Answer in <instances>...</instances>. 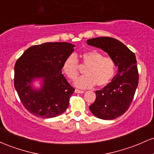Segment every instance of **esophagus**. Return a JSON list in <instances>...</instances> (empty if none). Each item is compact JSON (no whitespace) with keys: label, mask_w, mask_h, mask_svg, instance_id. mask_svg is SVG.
<instances>
[{"label":"esophagus","mask_w":154,"mask_h":154,"mask_svg":"<svg viewBox=\"0 0 154 154\" xmlns=\"http://www.w3.org/2000/svg\"><path fill=\"white\" fill-rule=\"evenodd\" d=\"M75 92L76 93H80V94H82V93H84V91H79V90H77V89H76Z\"/></svg>","instance_id":"34e87169"}]
</instances>
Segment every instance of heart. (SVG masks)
Masks as SVG:
<instances>
[{
	"mask_svg": "<svg viewBox=\"0 0 154 154\" xmlns=\"http://www.w3.org/2000/svg\"><path fill=\"white\" fill-rule=\"evenodd\" d=\"M82 63L87 68L85 75L79 77L74 84L77 88L88 89L95 85L102 88L107 85L113 79L116 72V64L110 57H105L98 51L92 50L81 55ZM62 71L69 79L74 80L78 75V61L74 54L65 59L62 64Z\"/></svg>",
	"mask_w": 154,
	"mask_h": 154,
	"instance_id": "1",
	"label": "heart"
}]
</instances>
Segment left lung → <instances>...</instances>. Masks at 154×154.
<instances>
[{"label": "left lung", "instance_id": "1", "mask_svg": "<svg viewBox=\"0 0 154 154\" xmlns=\"http://www.w3.org/2000/svg\"><path fill=\"white\" fill-rule=\"evenodd\" d=\"M87 43L107 53L118 68L112 81L103 89L95 91L96 98L89 106L96 117L114 119L129 109L138 85L135 55L122 42L109 37L89 39Z\"/></svg>", "mask_w": 154, "mask_h": 154}]
</instances>
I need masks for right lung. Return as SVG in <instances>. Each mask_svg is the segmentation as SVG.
<instances>
[{"instance_id": "right-lung-1", "label": "right lung", "mask_w": 154, "mask_h": 154, "mask_svg": "<svg viewBox=\"0 0 154 154\" xmlns=\"http://www.w3.org/2000/svg\"><path fill=\"white\" fill-rule=\"evenodd\" d=\"M75 45L66 42L45 43L24 51L14 66V87L21 101L33 115L53 118L63 114L69 106L75 89L61 72L65 59ZM41 82L35 88V81Z\"/></svg>"}]
</instances>
